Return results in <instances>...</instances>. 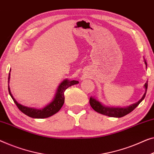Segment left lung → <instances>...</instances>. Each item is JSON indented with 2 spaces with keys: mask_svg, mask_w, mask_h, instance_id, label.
I'll return each instance as SVG.
<instances>
[{
  "mask_svg": "<svg viewBox=\"0 0 154 154\" xmlns=\"http://www.w3.org/2000/svg\"><path fill=\"white\" fill-rule=\"evenodd\" d=\"M144 63H145L146 68V66H147V64H146V62L145 60H144ZM147 87H148V81H146V83L144 84V88L145 89V92H144L143 96H142L141 99L139 100V101L136 102V103L131 105V106H129L124 107V108H121V107L106 106L102 103H101L100 101H98L96 98L93 97H91L90 99V106L94 110L96 111V112H99L100 114L108 116V117H117V118L122 117H124V116L128 115V113H130L131 112H132V111L136 108L138 105L141 103L142 100H143L144 99V97H145L146 90H147Z\"/></svg>",
  "mask_w": 154,
  "mask_h": 154,
  "instance_id": "8db88e82",
  "label": "left lung"
}]
</instances>
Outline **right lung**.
<instances>
[{"label":"right lung","instance_id":"add662e5","mask_svg":"<svg viewBox=\"0 0 154 154\" xmlns=\"http://www.w3.org/2000/svg\"><path fill=\"white\" fill-rule=\"evenodd\" d=\"M10 79V73H9L8 77V90L9 93H10V95L11 96V97H12L13 101H14V103L17 105L18 108H19L22 112L24 113V114L28 115V117L32 118H36V119H44V118L49 117L51 116L55 115V113L58 112L64 103V91H65L68 88H69L70 86L79 83V81H69V80H68L67 79L64 80V81L59 85L52 101L48 105H46L44 108L41 109H37L23 106V105L18 103L16 101V99L13 97L12 93H11L10 85H9Z\"/></svg>","mask_w":154,"mask_h":154}]
</instances>
